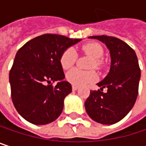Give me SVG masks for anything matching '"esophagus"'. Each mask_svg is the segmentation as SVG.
I'll return each mask as SVG.
<instances>
[{
  "label": "esophagus",
  "mask_w": 146,
  "mask_h": 146,
  "mask_svg": "<svg viewBox=\"0 0 146 146\" xmlns=\"http://www.w3.org/2000/svg\"><path fill=\"white\" fill-rule=\"evenodd\" d=\"M72 89H73V90L75 91V90H77L78 89V86H76V85H73V86H72Z\"/></svg>",
  "instance_id": "1"
}]
</instances>
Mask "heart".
<instances>
[{"instance_id": "1", "label": "heart", "mask_w": 146, "mask_h": 146, "mask_svg": "<svg viewBox=\"0 0 146 146\" xmlns=\"http://www.w3.org/2000/svg\"><path fill=\"white\" fill-rule=\"evenodd\" d=\"M82 51L93 58V61L90 62V68L101 69L103 66L102 57L104 55L103 47L98 43H87L82 46ZM78 59V53L73 47L66 49L61 57L60 63L63 69H69L72 68ZM97 78V74L95 71H82L78 68H73L68 72L66 74V79L68 82L73 85H84L95 82Z\"/></svg>"}]
</instances>
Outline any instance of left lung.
<instances>
[{
  "instance_id": "obj_1",
  "label": "left lung",
  "mask_w": 146,
  "mask_h": 146,
  "mask_svg": "<svg viewBox=\"0 0 146 146\" xmlns=\"http://www.w3.org/2000/svg\"><path fill=\"white\" fill-rule=\"evenodd\" d=\"M106 45L111 55V68L98 83V90H90L84 102L88 115L102 124H113L122 120L133 108L137 99L140 68L135 51L124 41L111 36H90ZM104 88L108 91L102 92Z\"/></svg>"
}]
</instances>
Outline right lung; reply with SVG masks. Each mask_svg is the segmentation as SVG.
Returning a JSON list of instances; mask_svg holds the SVG:
<instances>
[{
    "label": "right lung",
    "instance_id": "obj_1",
    "mask_svg": "<svg viewBox=\"0 0 146 146\" xmlns=\"http://www.w3.org/2000/svg\"><path fill=\"white\" fill-rule=\"evenodd\" d=\"M81 39L45 34L24 44L17 52L9 73L11 96L16 110L28 122L44 125L62 113L72 86L63 81L62 52ZM59 81L56 86L52 83Z\"/></svg>",
    "mask_w": 146,
    "mask_h": 146
}]
</instances>
